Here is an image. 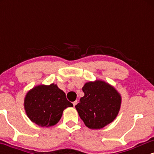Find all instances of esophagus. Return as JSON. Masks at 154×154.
Segmentation results:
<instances>
[{
	"mask_svg": "<svg viewBox=\"0 0 154 154\" xmlns=\"http://www.w3.org/2000/svg\"><path fill=\"white\" fill-rule=\"evenodd\" d=\"M77 100H75V101H74L73 102V105H74V106H75L76 105H77Z\"/></svg>",
	"mask_w": 154,
	"mask_h": 154,
	"instance_id": "obj_1",
	"label": "esophagus"
}]
</instances>
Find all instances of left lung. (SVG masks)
I'll list each match as a JSON object with an SVG mask.
<instances>
[{
	"instance_id": "1",
	"label": "left lung",
	"mask_w": 154,
	"mask_h": 154,
	"mask_svg": "<svg viewBox=\"0 0 154 154\" xmlns=\"http://www.w3.org/2000/svg\"><path fill=\"white\" fill-rule=\"evenodd\" d=\"M82 91L85 95L75 108L88 128H103L114 121L121 106V96L115 88L97 80L86 83Z\"/></svg>"
}]
</instances>
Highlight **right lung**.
I'll use <instances>...</instances> for the list:
<instances>
[{
	"mask_svg": "<svg viewBox=\"0 0 154 154\" xmlns=\"http://www.w3.org/2000/svg\"><path fill=\"white\" fill-rule=\"evenodd\" d=\"M73 104L56 85H39L29 91L24 100L28 117L41 127H51L58 123L63 111Z\"/></svg>",
	"mask_w": 154,
	"mask_h": 154,
	"instance_id": "obj_1",
	"label": "right lung"
}]
</instances>
